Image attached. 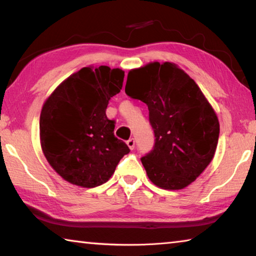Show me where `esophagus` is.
<instances>
[{"mask_svg":"<svg viewBox=\"0 0 256 256\" xmlns=\"http://www.w3.org/2000/svg\"><path fill=\"white\" fill-rule=\"evenodd\" d=\"M126 144H128V146L131 150H133L134 149V146H136V141H134V138H130V140H128L126 141Z\"/></svg>","mask_w":256,"mask_h":256,"instance_id":"34e87169","label":"esophagus"}]
</instances>
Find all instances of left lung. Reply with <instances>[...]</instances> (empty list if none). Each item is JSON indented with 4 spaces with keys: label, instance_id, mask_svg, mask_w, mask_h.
Masks as SVG:
<instances>
[{
    "label": "left lung",
    "instance_id": "obj_1",
    "mask_svg": "<svg viewBox=\"0 0 256 256\" xmlns=\"http://www.w3.org/2000/svg\"><path fill=\"white\" fill-rule=\"evenodd\" d=\"M125 92L149 110L156 138L141 158L149 180L164 190L186 188L214 156L219 120L214 108L196 81L170 62L130 71Z\"/></svg>",
    "mask_w": 256,
    "mask_h": 256
}]
</instances>
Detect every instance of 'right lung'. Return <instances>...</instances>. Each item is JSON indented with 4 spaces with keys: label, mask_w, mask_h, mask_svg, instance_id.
Masks as SVG:
<instances>
[{
    "label": "right lung",
    "mask_w": 256,
    "mask_h": 256,
    "mask_svg": "<svg viewBox=\"0 0 256 256\" xmlns=\"http://www.w3.org/2000/svg\"><path fill=\"white\" fill-rule=\"evenodd\" d=\"M124 71L82 68L64 80L40 112V144L47 162L68 183L96 188L110 178L130 152L108 120L110 99L122 89Z\"/></svg>",
    "instance_id": "add662e5"
}]
</instances>
